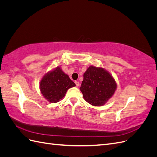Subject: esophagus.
<instances>
[{"label": "esophagus", "mask_w": 157, "mask_h": 157, "mask_svg": "<svg viewBox=\"0 0 157 157\" xmlns=\"http://www.w3.org/2000/svg\"><path fill=\"white\" fill-rule=\"evenodd\" d=\"M75 84H76V86H77V87L79 86L80 83H79V82H78V81H75Z\"/></svg>", "instance_id": "1"}]
</instances>
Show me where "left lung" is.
Instances as JSON below:
<instances>
[{"mask_svg":"<svg viewBox=\"0 0 157 157\" xmlns=\"http://www.w3.org/2000/svg\"><path fill=\"white\" fill-rule=\"evenodd\" d=\"M116 88L115 80L107 71L90 66L84 74L80 90L88 103L101 106L112 97Z\"/></svg>","mask_w":157,"mask_h":157,"instance_id":"left-lung-1","label":"left lung"}]
</instances>
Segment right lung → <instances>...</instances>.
<instances>
[{"label":"right lung","instance_id":"right-lung-1","mask_svg":"<svg viewBox=\"0 0 157 157\" xmlns=\"http://www.w3.org/2000/svg\"><path fill=\"white\" fill-rule=\"evenodd\" d=\"M75 86L69 76L59 67H57L44 76L40 83V89L47 100L56 103L65 96L69 88Z\"/></svg>","mask_w":157,"mask_h":157}]
</instances>
